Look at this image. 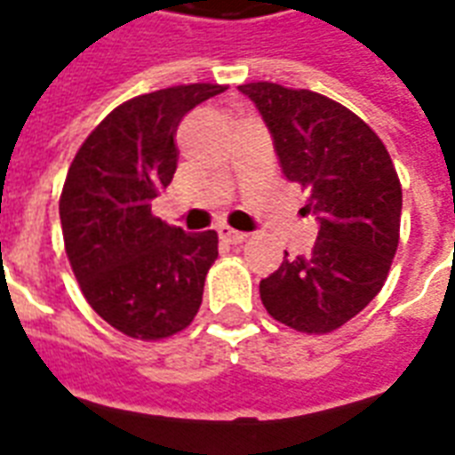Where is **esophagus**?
<instances>
[{"instance_id": "1", "label": "esophagus", "mask_w": 455, "mask_h": 455, "mask_svg": "<svg viewBox=\"0 0 455 455\" xmlns=\"http://www.w3.org/2000/svg\"><path fill=\"white\" fill-rule=\"evenodd\" d=\"M218 237L228 244H242V242L247 240V232H240V230H232L228 225H223L220 230H218Z\"/></svg>"}]
</instances>
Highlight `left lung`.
Masks as SVG:
<instances>
[{"label": "left lung", "instance_id": "left-lung-1", "mask_svg": "<svg viewBox=\"0 0 455 455\" xmlns=\"http://www.w3.org/2000/svg\"><path fill=\"white\" fill-rule=\"evenodd\" d=\"M240 93L264 117L283 175L309 189L305 211L319 220L312 254L285 259L261 280V302L290 329L331 333L384 288L401 232L395 167L370 126L326 95L268 81Z\"/></svg>", "mask_w": 455, "mask_h": 455}]
</instances>
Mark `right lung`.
Returning a JSON list of instances; mask_svg holds the SVG:
<instances>
[{"label": "right lung", "instance_id": "right-lung-1", "mask_svg": "<svg viewBox=\"0 0 455 455\" xmlns=\"http://www.w3.org/2000/svg\"><path fill=\"white\" fill-rule=\"evenodd\" d=\"M225 85L139 95L95 126L61 189V235L88 305L124 336H175L201 307L215 230L184 232L150 213L177 170V126Z\"/></svg>", "mask_w": 455, "mask_h": 455}]
</instances>
